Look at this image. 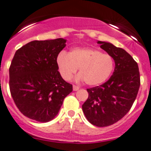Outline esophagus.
<instances>
[{"instance_id":"obj_1","label":"esophagus","mask_w":151,"mask_h":151,"mask_svg":"<svg viewBox=\"0 0 151 151\" xmlns=\"http://www.w3.org/2000/svg\"><path fill=\"white\" fill-rule=\"evenodd\" d=\"M79 89V86H76V85H73V90L74 91H76V90H78Z\"/></svg>"}]
</instances>
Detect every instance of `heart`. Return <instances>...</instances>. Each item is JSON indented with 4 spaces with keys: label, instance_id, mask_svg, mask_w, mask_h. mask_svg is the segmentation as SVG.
I'll return each instance as SVG.
<instances>
[{
    "label": "heart",
    "instance_id": "heart-1",
    "mask_svg": "<svg viewBox=\"0 0 151 151\" xmlns=\"http://www.w3.org/2000/svg\"><path fill=\"white\" fill-rule=\"evenodd\" d=\"M56 63L61 77L70 80L79 68L78 80H85L87 85L96 86L103 83L111 75L114 61L111 55L90 47H76L68 54L61 51Z\"/></svg>",
    "mask_w": 151,
    "mask_h": 151
}]
</instances>
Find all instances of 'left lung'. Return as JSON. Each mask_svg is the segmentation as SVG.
Wrapping results in <instances>:
<instances>
[{"mask_svg": "<svg viewBox=\"0 0 151 151\" xmlns=\"http://www.w3.org/2000/svg\"><path fill=\"white\" fill-rule=\"evenodd\" d=\"M98 43L114 58L115 68L106 83L86 89L89 96L82 108L90 123L105 127L119 121L131 109L139 89L140 76L137 61L124 49L107 42Z\"/></svg>", "mask_w": 151, "mask_h": 151, "instance_id": "1", "label": "left lung"}]
</instances>
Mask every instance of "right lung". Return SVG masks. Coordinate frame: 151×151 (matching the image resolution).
<instances>
[{
    "instance_id": "obj_1",
    "label": "right lung",
    "mask_w": 151,
    "mask_h": 151,
    "mask_svg": "<svg viewBox=\"0 0 151 151\" xmlns=\"http://www.w3.org/2000/svg\"><path fill=\"white\" fill-rule=\"evenodd\" d=\"M65 40H33L16 50L9 68V88L21 113L40 122L52 120L72 85L62 79L57 56Z\"/></svg>"
}]
</instances>
